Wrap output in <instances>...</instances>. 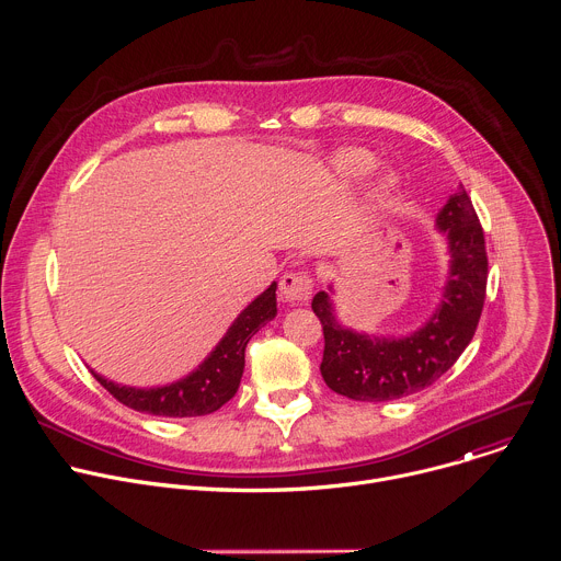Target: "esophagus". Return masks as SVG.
<instances>
[{"mask_svg": "<svg viewBox=\"0 0 561 561\" xmlns=\"http://www.w3.org/2000/svg\"><path fill=\"white\" fill-rule=\"evenodd\" d=\"M279 290L286 301H306L312 293V277L306 271H290L284 273L279 282Z\"/></svg>", "mask_w": 561, "mask_h": 561, "instance_id": "obj_1", "label": "esophagus"}]
</instances>
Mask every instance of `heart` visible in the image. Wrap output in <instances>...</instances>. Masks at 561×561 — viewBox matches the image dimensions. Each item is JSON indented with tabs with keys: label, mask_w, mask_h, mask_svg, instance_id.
<instances>
[{
	"label": "heart",
	"mask_w": 561,
	"mask_h": 561,
	"mask_svg": "<svg viewBox=\"0 0 561 561\" xmlns=\"http://www.w3.org/2000/svg\"><path fill=\"white\" fill-rule=\"evenodd\" d=\"M377 169V159L364 150V148H344L335 154V171L351 182H359L364 178H368L373 171ZM397 182L392 178H383L375 191H373V199L375 202H383L392 191H394Z\"/></svg>",
	"instance_id": "b5f03b06"
}]
</instances>
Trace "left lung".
Here are the masks:
<instances>
[{
  "label": "left lung",
  "mask_w": 561,
  "mask_h": 561,
  "mask_svg": "<svg viewBox=\"0 0 561 561\" xmlns=\"http://www.w3.org/2000/svg\"><path fill=\"white\" fill-rule=\"evenodd\" d=\"M435 224L448 242V279L428 322L409 337L351 331L340 324L327 290L312 297V310L324 329L319 370L337 394L355 402H388L413 394L437 381L470 344L486 299L484 230L463 188L450 195Z\"/></svg>",
  "instance_id": "8db88e82"
}]
</instances>
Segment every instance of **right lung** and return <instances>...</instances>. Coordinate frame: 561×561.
<instances>
[{
  "mask_svg": "<svg viewBox=\"0 0 561 561\" xmlns=\"http://www.w3.org/2000/svg\"><path fill=\"white\" fill-rule=\"evenodd\" d=\"M277 284L273 282L237 314L210 355L186 377L154 388L115 383L102 375L95 379L124 407L159 417H199L215 413L237 392L244 373V351L251 337L277 314Z\"/></svg>",
  "mask_w": 561,
  "mask_h": 561,
  "instance_id": "right-lung-1",
  "label": "right lung"
}]
</instances>
